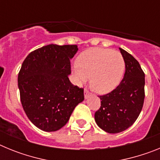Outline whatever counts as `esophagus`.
<instances>
[{"instance_id":"34e87169","label":"esophagus","mask_w":160,"mask_h":160,"mask_svg":"<svg viewBox=\"0 0 160 160\" xmlns=\"http://www.w3.org/2000/svg\"><path fill=\"white\" fill-rule=\"evenodd\" d=\"M90 93H89V91L87 90H86V89H85V90H84V96H85V98H87L89 97V95H90Z\"/></svg>"}]
</instances>
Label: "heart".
<instances>
[{
    "instance_id": "heart-1",
    "label": "heart",
    "mask_w": 160,
    "mask_h": 160,
    "mask_svg": "<svg viewBox=\"0 0 160 160\" xmlns=\"http://www.w3.org/2000/svg\"><path fill=\"white\" fill-rule=\"evenodd\" d=\"M125 71L122 55L110 49L91 48L78 58L73 73L78 84L87 82L90 77V86L98 94L111 92L119 85Z\"/></svg>"
}]
</instances>
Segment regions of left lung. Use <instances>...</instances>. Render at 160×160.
<instances>
[{
	"instance_id": "8db88e82",
	"label": "left lung",
	"mask_w": 160,
	"mask_h": 160,
	"mask_svg": "<svg viewBox=\"0 0 160 160\" xmlns=\"http://www.w3.org/2000/svg\"><path fill=\"white\" fill-rule=\"evenodd\" d=\"M125 61L123 78L116 88L99 96L101 107L94 114L97 125L106 132L125 131L136 121L143 106L145 74L138 61L119 48Z\"/></svg>"
}]
</instances>
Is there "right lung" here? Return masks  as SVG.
<instances>
[{
	"label": "right lung",
	"mask_w": 160,
	"mask_h": 160,
	"mask_svg": "<svg viewBox=\"0 0 160 160\" xmlns=\"http://www.w3.org/2000/svg\"><path fill=\"white\" fill-rule=\"evenodd\" d=\"M78 49L76 45L50 44L31 52L22 63L18 78L21 102L29 119L42 131L64 127L84 100L83 88L68 78Z\"/></svg>",
	"instance_id": "right-lung-1"
}]
</instances>
